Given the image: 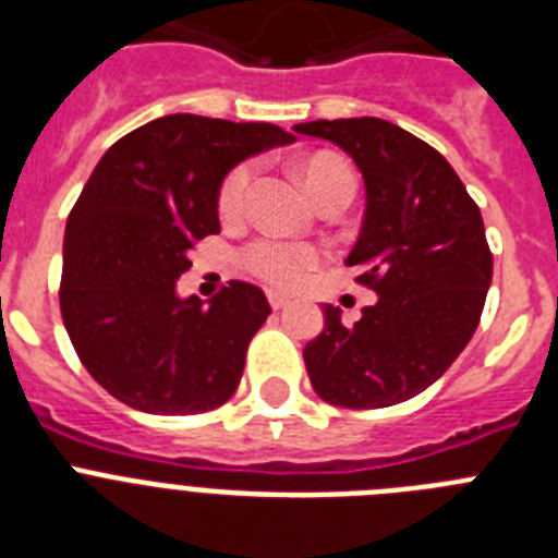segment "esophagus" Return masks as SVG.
I'll return each instance as SVG.
<instances>
[{"label": "esophagus", "instance_id": "1", "mask_svg": "<svg viewBox=\"0 0 558 558\" xmlns=\"http://www.w3.org/2000/svg\"><path fill=\"white\" fill-rule=\"evenodd\" d=\"M268 302L274 310H282V307H288L290 299L284 293H279V290H268Z\"/></svg>", "mask_w": 558, "mask_h": 558}]
</instances>
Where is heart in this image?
<instances>
[{
  "label": "heart",
  "instance_id": "heart-1",
  "mask_svg": "<svg viewBox=\"0 0 558 558\" xmlns=\"http://www.w3.org/2000/svg\"><path fill=\"white\" fill-rule=\"evenodd\" d=\"M302 179L313 198H322L324 192L335 186H349L354 190L352 170L335 156H313L304 161ZM251 181H254V165H236L220 184L218 209L223 218H236L243 211L245 198H248ZM322 254L315 245L290 243L279 236H259L243 251V265L248 274L259 276L265 282L279 284V288H295L310 276V270L318 265Z\"/></svg>",
  "mask_w": 558,
  "mask_h": 558
}]
</instances>
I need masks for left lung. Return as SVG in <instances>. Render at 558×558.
<instances>
[{"instance_id":"obj_1","label":"left lung","mask_w":558,"mask_h":558,"mask_svg":"<svg viewBox=\"0 0 558 558\" xmlns=\"http://www.w3.org/2000/svg\"><path fill=\"white\" fill-rule=\"evenodd\" d=\"M349 153L366 184V215L347 265L377 293L354 327L324 307L304 347L315 393L340 408H388L433 386L470 343L492 284L481 209L450 161L377 117L293 125Z\"/></svg>"}]
</instances>
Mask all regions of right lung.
I'll return each instance as SVG.
<instances>
[{
  "label": "right lung",
  "mask_w": 558,
  "mask_h": 558,
  "mask_svg": "<svg viewBox=\"0 0 558 558\" xmlns=\"http://www.w3.org/2000/svg\"><path fill=\"white\" fill-rule=\"evenodd\" d=\"M290 142L293 133L270 122L167 113L97 161L66 220L61 315L81 363L111 397L184 416L236 391L268 299L231 282L204 304L181 299L175 284L195 243L220 231L231 167Z\"/></svg>",
  "instance_id": "obj_1"
}]
</instances>
